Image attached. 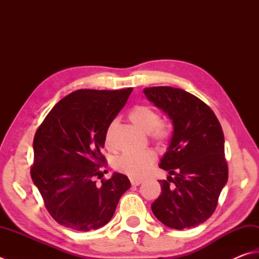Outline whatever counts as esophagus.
I'll return each instance as SVG.
<instances>
[{
    "mask_svg": "<svg viewBox=\"0 0 259 259\" xmlns=\"http://www.w3.org/2000/svg\"><path fill=\"white\" fill-rule=\"evenodd\" d=\"M131 184H132V186H139L140 184H142V180H141V179L131 178Z\"/></svg>",
    "mask_w": 259,
    "mask_h": 259,
    "instance_id": "1",
    "label": "esophagus"
}]
</instances>
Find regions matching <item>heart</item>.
<instances>
[{"instance_id": "heart-1", "label": "heart", "mask_w": 259, "mask_h": 259, "mask_svg": "<svg viewBox=\"0 0 259 259\" xmlns=\"http://www.w3.org/2000/svg\"><path fill=\"white\" fill-rule=\"evenodd\" d=\"M130 120L136 127L144 133H150L154 140L162 142L169 136V128L164 124L160 123V115L157 110L149 106H136L131 110L128 115ZM110 126L107 131L106 145L110 146L109 135L111 132ZM155 162V155L151 151H144L140 153L126 152L119 155L114 161V168L121 174L131 176L133 178H142L150 171Z\"/></svg>"}]
</instances>
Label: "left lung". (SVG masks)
I'll return each instance as SVG.
<instances>
[{"label":"left lung","instance_id":"obj_1","mask_svg":"<svg viewBox=\"0 0 259 259\" xmlns=\"http://www.w3.org/2000/svg\"><path fill=\"white\" fill-rule=\"evenodd\" d=\"M143 92L174 127L159 163L168 180H159L162 193L151 208L169 228L197 227L212 215L228 182L221 125L206 104L183 89L152 87Z\"/></svg>","mask_w":259,"mask_h":259}]
</instances>
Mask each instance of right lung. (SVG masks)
<instances>
[{
    "label": "right lung",
    "instance_id": "right-lung-1",
    "mask_svg": "<svg viewBox=\"0 0 259 259\" xmlns=\"http://www.w3.org/2000/svg\"><path fill=\"white\" fill-rule=\"evenodd\" d=\"M132 90H76L58 101L38 127L31 178L62 226L76 231L101 228L131 187L127 176L119 172L102 179L100 186L92 178L106 161L101 150L107 131Z\"/></svg>",
    "mask_w": 259,
    "mask_h": 259
}]
</instances>
